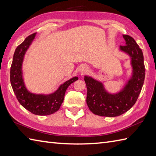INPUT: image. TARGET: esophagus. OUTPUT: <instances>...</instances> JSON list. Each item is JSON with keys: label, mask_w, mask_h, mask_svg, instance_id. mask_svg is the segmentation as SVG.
Instances as JSON below:
<instances>
[{"label": "esophagus", "mask_w": 156, "mask_h": 156, "mask_svg": "<svg viewBox=\"0 0 156 156\" xmlns=\"http://www.w3.org/2000/svg\"><path fill=\"white\" fill-rule=\"evenodd\" d=\"M87 71H88V67L87 66H85V65L82 66L80 69V73L82 75L86 73Z\"/></svg>", "instance_id": "1"}]
</instances>
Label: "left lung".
<instances>
[{"label": "left lung", "mask_w": 156, "mask_h": 156, "mask_svg": "<svg viewBox=\"0 0 156 156\" xmlns=\"http://www.w3.org/2000/svg\"><path fill=\"white\" fill-rule=\"evenodd\" d=\"M122 37L125 46H120L119 50L131 58L132 73L121 90L110 93L102 82L84 76L87 89V104L91 112L98 116L114 117L127 112L135 104L144 85L145 69L142 50L132 37L128 35Z\"/></svg>", "instance_id": "1"}]
</instances>
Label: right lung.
<instances>
[{
    "label": "right lung",
    "mask_w": 156,
    "mask_h": 156,
    "mask_svg": "<svg viewBox=\"0 0 156 156\" xmlns=\"http://www.w3.org/2000/svg\"><path fill=\"white\" fill-rule=\"evenodd\" d=\"M36 35L35 33L27 37L15 49L11 67L10 80L15 96L22 106L36 115H50L59 110L64 100L66 89L78 80V77H73L69 79L60 85L55 91L49 94H37L27 90L24 83L22 65L25 53Z\"/></svg>",
    "instance_id": "add662e5"
}]
</instances>
